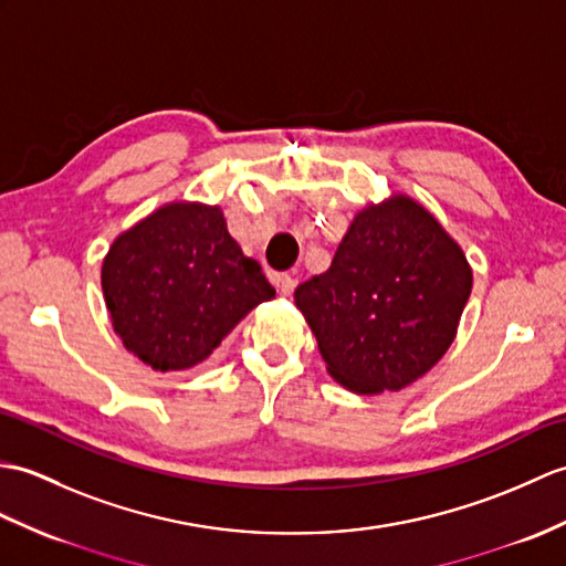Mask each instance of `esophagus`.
<instances>
[{
  "mask_svg": "<svg viewBox=\"0 0 566 566\" xmlns=\"http://www.w3.org/2000/svg\"><path fill=\"white\" fill-rule=\"evenodd\" d=\"M277 289H280V294L282 296H292L294 294V289H296V277H292V274H280L277 280Z\"/></svg>",
  "mask_w": 566,
  "mask_h": 566,
  "instance_id": "esophagus-1",
  "label": "esophagus"
}]
</instances>
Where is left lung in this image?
Listing matches in <instances>:
<instances>
[{"mask_svg": "<svg viewBox=\"0 0 566 566\" xmlns=\"http://www.w3.org/2000/svg\"><path fill=\"white\" fill-rule=\"evenodd\" d=\"M470 289L461 245L422 205L396 195L354 217L333 265L298 284L294 301L337 384L376 396L443 357Z\"/></svg>", "mask_w": 566, "mask_h": 566, "instance_id": "obj_1", "label": "left lung"}]
</instances>
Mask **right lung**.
I'll return each instance as SVG.
<instances>
[{
  "instance_id": "obj_1",
  "label": "right lung",
  "mask_w": 566,
  "mask_h": 566,
  "mask_svg": "<svg viewBox=\"0 0 566 566\" xmlns=\"http://www.w3.org/2000/svg\"><path fill=\"white\" fill-rule=\"evenodd\" d=\"M105 306L123 345L156 371L205 361L272 284L231 239L219 207L174 202L117 235L103 260Z\"/></svg>"
}]
</instances>
